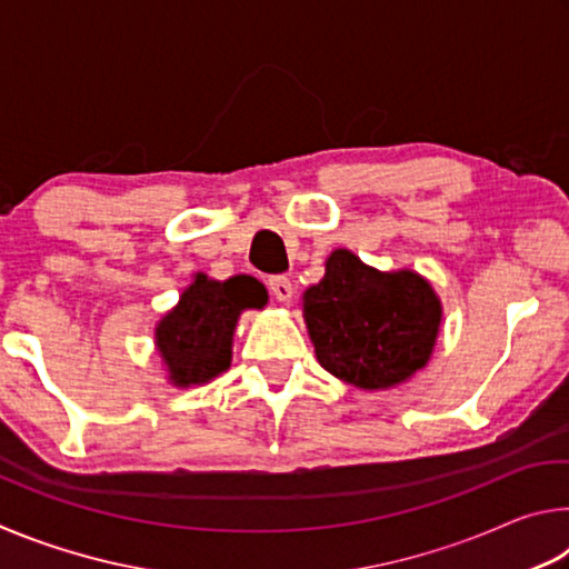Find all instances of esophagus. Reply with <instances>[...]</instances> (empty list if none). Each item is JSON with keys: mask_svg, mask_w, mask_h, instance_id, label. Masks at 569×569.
Returning a JSON list of instances; mask_svg holds the SVG:
<instances>
[{"mask_svg": "<svg viewBox=\"0 0 569 569\" xmlns=\"http://www.w3.org/2000/svg\"><path fill=\"white\" fill-rule=\"evenodd\" d=\"M268 288H271V293H273L281 303H291V301H293V283H291V278L273 276L271 281H268Z\"/></svg>", "mask_w": 569, "mask_h": 569, "instance_id": "obj_1", "label": "esophagus"}]
</instances>
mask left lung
Returning a JSON list of instances; mask_svg holds the SVG:
<instances>
[{"label":"left lung","mask_w":569,"mask_h":569,"mask_svg":"<svg viewBox=\"0 0 569 569\" xmlns=\"http://www.w3.org/2000/svg\"><path fill=\"white\" fill-rule=\"evenodd\" d=\"M316 359L361 391L411 381L429 363L441 329V298L411 268L379 271L349 248L326 258V273L301 296Z\"/></svg>","instance_id":"8db88e82"}]
</instances>
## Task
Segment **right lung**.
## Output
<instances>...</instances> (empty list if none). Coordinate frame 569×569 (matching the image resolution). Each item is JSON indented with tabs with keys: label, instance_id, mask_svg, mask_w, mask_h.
<instances>
[{
	"label": "right lung",
	"instance_id": "1",
	"mask_svg": "<svg viewBox=\"0 0 569 569\" xmlns=\"http://www.w3.org/2000/svg\"><path fill=\"white\" fill-rule=\"evenodd\" d=\"M266 303V286L253 276H230L228 281L192 276L180 301L156 326V351L168 383L178 389L203 387L228 371L240 313Z\"/></svg>",
	"mask_w": 569,
	"mask_h": 569
}]
</instances>
